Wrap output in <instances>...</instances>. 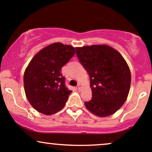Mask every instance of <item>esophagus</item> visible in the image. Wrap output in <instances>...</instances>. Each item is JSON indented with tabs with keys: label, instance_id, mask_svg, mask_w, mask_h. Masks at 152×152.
<instances>
[{
	"label": "esophagus",
	"instance_id": "34e87169",
	"mask_svg": "<svg viewBox=\"0 0 152 152\" xmlns=\"http://www.w3.org/2000/svg\"><path fill=\"white\" fill-rule=\"evenodd\" d=\"M81 87H82V86H81V85L80 84L77 85V89H78V90H79V91H80V90L81 89Z\"/></svg>",
	"mask_w": 152,
	"mask_h": 152
}]
</instances>
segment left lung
Here are the masks:
<instances>
[{
    "label": "left lung",
    "instance_id": "8db88e82",
    "mask_svg": "<svg viewBox=\"0 0 152 152\" xmlns=\"http://www.w3.org/2000/svg\"><path fill=\"white\" fill-rule=\"evenodd\" d=\"M81 64L89 73L92 98L86 107L99 117L113 115L122 107L131 86V71L116 50L100 45L76 48Z\"/></svg>",
    "mask_w": 152,
    "mask_h": 152
}]
</instances>
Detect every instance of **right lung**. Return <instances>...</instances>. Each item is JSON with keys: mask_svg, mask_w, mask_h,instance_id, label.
<instances>
[{"mask_svg": "<svg viewBox=\"0 0 152 152\" xmlns=\"http://www.w3.org/2000/svg\"><path fill=\"white\" fill-rule=\"evenodd\" d=\"M74 54L73 47L56 42L41 50L30 61L24 75V91L36 110L50 115L64 107L72 91L65 85L61 69Z\"/></svg>", "mask_w": 152, "mask_h": 152, "instance_id": "right-lung-1", "label": "right lung"}]
</instances>
